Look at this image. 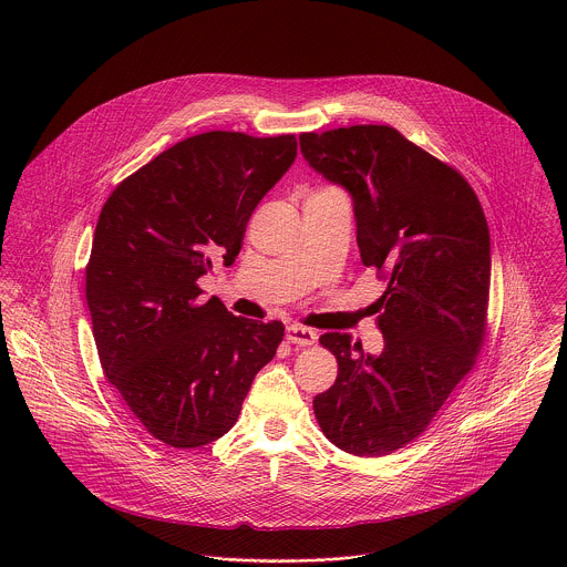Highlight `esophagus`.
Here are the masks:
<instances>
[{
    "label": "esophagus",
    "mask_w": 567,
    "mask_h": 567,
    "mask_svg": "<svg viewBox=\"0 0 567 567\" xmlns=\"http://www.w3.org/2000/svg\"><path fill=\"white\" fill-rule=\"evenodd\" d=\"M286 338H288V342H292V344L308 347V344H315V342H317V331H312L310 327H303V324H290V327L286 329Z\"/></svg>",
    "instance_id": "34e87169"
}]
</instances>
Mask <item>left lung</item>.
Masks as SVG:
<instances>
[{"label":"left lung","instance_id":"left-lung-1","mask_svg":"<svg viewBox=\"0 0 567 567\" xmlns=\"http://www.w3.org/2000/svg\"><path fill=\"white\" fill-rule=\"evenodd\" d=\"M308 165L353 203L364 266L389 275L375 323L380 353L327 331L333 386L315 398L324 436L355 456L416 439L470 373L485 340L491 240L470 183L391 126L303 133Z\"/></svg>","mask_w":567,"mask_h":567}]
</instances>
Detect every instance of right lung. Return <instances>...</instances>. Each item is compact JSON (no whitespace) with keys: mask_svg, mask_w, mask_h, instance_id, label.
<instances>
[{"mask_svg":"<svg viewBox=\"0 0 567 567\" xmlns=\"http://www.w3.org/2000/svg\"><path fill=\"white\" fill-rule=\"evenodd\" d=\"M297 159V137L212 131L178 142L104 203L86 264V306L104 375L144 427L172 447L227 434L279 321L200 301L214 259L231 266L259 200Z\"/></svg>","mask_w":567,"mask_h":567,"instance_id":"add662e5","label":"right lung"}]
</instances>
